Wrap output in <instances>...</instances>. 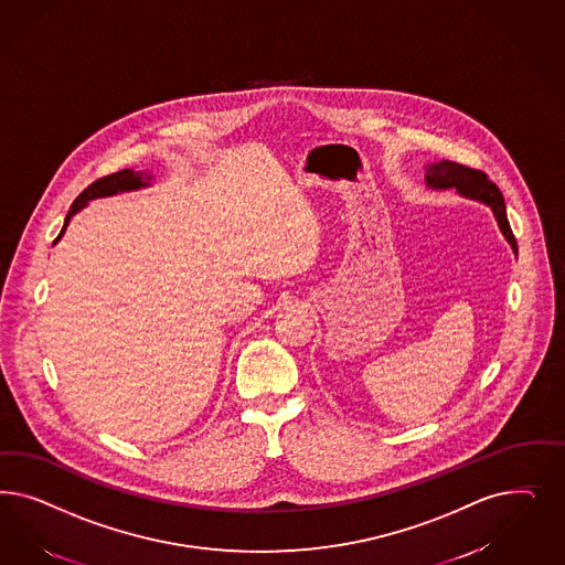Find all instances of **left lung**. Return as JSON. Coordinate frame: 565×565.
I'll list each match as a JSON object with an SVG mask.
<instances>
[{
    "instance_id": "obj_1",
    "label": "left lung",
    "mask_w": 565,
    "mask_h": 565,
    "mask_svg": "<svg viewBox=\"0 0 565 565\" xmlns=\"http://www.w3.org/2000/svg\"><path fill=\"white\" fill-rule=\"evenodd\" d=\"M424 168H426L424 181H426L428 189H433V191L456 189L457 195H461V198H466V200L480 201V203L489 205L492 216H494L497 224H499L501 235L510 243L511 252L518 255L515 237H513L510 222H508L505 201H503L501 191L497 189V184L489 181L484 172L472 170V168H468V166L449 162V160H440V162L424 166Z\"/></svg>"
}]
</instances>
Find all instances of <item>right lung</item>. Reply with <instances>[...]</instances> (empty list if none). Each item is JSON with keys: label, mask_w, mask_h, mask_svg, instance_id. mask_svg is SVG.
Listing matches in <instances>:
<instances>
[{"label": "right lung", "mask_w": 565, "mask_h": 565, "mask_svg": "<svg viewBox=\"0 0 565 565\" xmlns=\"http://www.w3.org/2000/svg\"><path fill=\"white\" fill-rule=\"evenodd\" d=\"M151 184V174H147V172H135V170H120V172H114V174H109V177H104V179H99V181L93 182L89 184L76 200H74L73 205H71V212L66 214V220H64V226H62V231H60V235L55 238L54 243H57L62 235L66 233V228H68V224H71V218H73L74 214H78L83 207H87V203L93 200H99V198H111V195H118V193H128V191H139V189H146Z\"/></svg>", "instance_id": "1"}]
</instances>
